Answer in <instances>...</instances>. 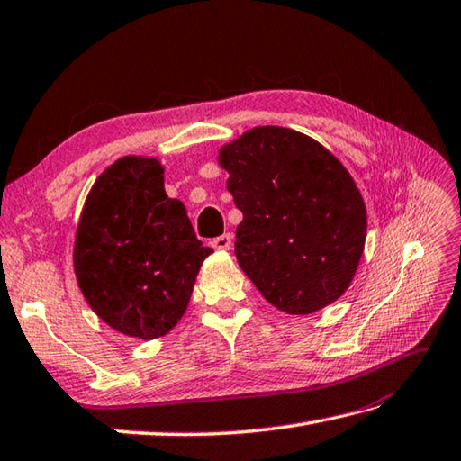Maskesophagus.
I'll list each match as a JSON object with an SVG mask.
<instances>
[{"label": "esophagus", "instance_id": "esophagus-1", "mask_svg": "<svg viewBox=\"0 0 461 461\" xmlns=\"http://www.w3.org/2000/svg\"><path fill=\"white\" fill-rule=\"evenodd\" d=\"M211 244H212V249H217V250H229L232 247V237L230 234H222V237H217Z\"/></svg>", "mask_w": 461, "mask_h": 461}]
</instances>
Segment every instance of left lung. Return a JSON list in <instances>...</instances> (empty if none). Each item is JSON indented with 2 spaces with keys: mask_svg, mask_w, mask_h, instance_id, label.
Wrapping results in <instances>:
<instances>
[{
  "mask_svg": "<svg viewBox=\"0 0 461 461\" xmlns=\"http://www.w3.org/2000/svg\"><path fill=\"white\" fill-rule=\"evenodd\" d=\"M242 212L234 255L286 314H312L352 285L368 214L352 175L324 145L286 127H255L219 149Z\"/></svg>",
  "mask_w": 461,
  "mask_h": 461,
  "instance_id": "obj_1",
  "label": "left lung"
}]
</instances>
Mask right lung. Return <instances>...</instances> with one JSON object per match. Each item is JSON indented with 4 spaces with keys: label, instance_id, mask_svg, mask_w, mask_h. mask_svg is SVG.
<instances>
[{
    "label": "right lung",
    "instance_id": "right-lung-1",
    "mask_svg": "<svg viewBox=\"0 0 461 461\" xmlns=\"http://www.w3.org/2000/svg\"><path fill=\"white\" fill-rule=\"evenodd\" d=\"M211 252L194 237L185 204L167 196L161 161L125 155L91 186L75 230L73 270L103 322L155 340L183 318Z\"/></svg>",
    "mask_w": 461,
    "mask_h": 461
}]
</instances>
